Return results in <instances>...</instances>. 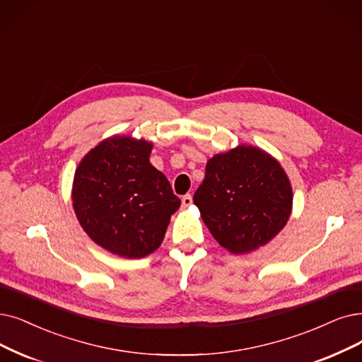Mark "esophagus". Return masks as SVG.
Segmentation results:
<instances>
[{"instance_id":"obj_1","label":"esophagus","mask_w":362,"mask_h":362,"mask_svg":"<svg viewBox=\"0 0 362 362\" xmlns=\"http://www.w3.org/2000/svg\"><path fill=\"white\" fill-rule=\"evenodd\" d=\"M181 202H182V206H184V208L190 206V205L193 204V196H192V194H185V196H182Z\"/></svg>"}]
</instances>
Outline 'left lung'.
Wrapping results in <instances>:
<instances>
[{"instance_id": "obj_1", "label": "left lung", "mask_w": 362, "mask_h": 362, "mask_svg": "<svg viewBox=\"0 0 362 362\" xmlns=\"http://www.w3.org/2000/svg\"><path fill=\"white\" fill-rule=\"evenodd\" d=\"M193 202L215 240L230 252L245 254L284 228L293 209V189L276 158L239 146L209 158Z\"/></svg>"}]
</instances>
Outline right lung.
<instances>
[{
    "mask_svg": "<svg viewBox=\"0 0 362 362\" xmlns=\"http://www.w3.org/2000/svg\"><path fill=\"white\" fill-rule=\"evenodd\" d=\"M153 144L111 136L83 157L72 206L83 230L99 247L124 258H142L163 242L181 200L150 163Z\"/></svg>",
    "mask_w": 362,
    "mask_h": 362,
    "instance_id": "right-lung-1",
    "label": "right lung"
}]
</instances>
